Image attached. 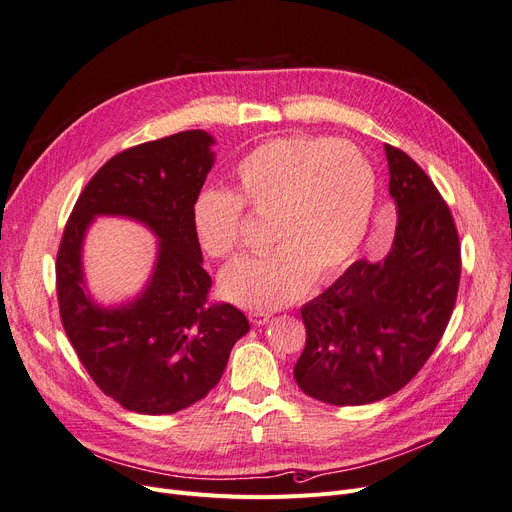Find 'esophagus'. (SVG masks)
Returning a JSON list of instances; mask_svg holds the SVG:
<instances>
[{
	"label": "esophagus",
	"instance_id": "esophagus-1",
	"mask_svg": "<svg viewBox=\"0 0 512 512\" xmlns=\"http://www.w3.org/2000/svg\"><path fill=\"white\" fill-rule=\"evenodd\" d=\"M270 317H272L270 311H249V319L255 326H265L267 321H270Z\"/></svg>",
	"mask_w": 512,
	"mask_h": 512
}]
</instances>
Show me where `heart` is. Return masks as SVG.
Returning <instances> with one entry per match:
<instances>
[{"label": "heart", "instance_id": "1", "mask_svg": "<svg viewBox=\"0 0 512 512\" xmlns=\"http://www.w3.org/2000/svg\"><path fill=\"white\" fill-rule=\"evenodd\" d=\"M232 176L234 193L211 188L193 205L201 249L213 259L245 249V207L272 220L278 247L230 265L220 280L226 299L278 309L351 265L378 199V178L359 147L326 137L272 139L242 157Z\"/></svg>", "mask_w": 512, "mask_h": 512}]
</instances>
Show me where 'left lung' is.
Returning <instances> with one entry per match:
<instances>
[{"instance_id":"obj_1","label":"left lung","mask_w":512,"mask_h":512,"mask_svg":"<svg viewBox=\"0 0 512 512\" xmlns=\"http://www.w3.org/2000/svg\"><path fill=\"white\" fill-rule=\"evenodd\" d=\"M384 149L398 215L388 255L355 261L301 309L307 342L294 380L336 407L405 388L436 351L461 282V242L446 201L413 157Z\"/></svg>"}]
</instances>
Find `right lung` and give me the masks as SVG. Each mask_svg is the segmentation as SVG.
Listing matches in <instances>:
<instances>
[{
    "label": "right lung",
    "mask_w": 512,
    "mask_h": 512,
    "mask_svg": "<svg viewBox=\"0 0 512 512\" xmlns=\"http://www.w3.org/2000/svg\"><path fill=\"white\" fill-rule=\"evenodd\" d=\"M205 130L130 147L97 170L66 222L56 259L62 326L97 388L128 411L170 415L195 405L226 369L249 319L230 303H207L193 205L213 166ZM95 214H126L160 238L150 286L118 310L84 292L79 249Z\"/></svg>",
    "instance_id": "obj_1"
}]
</instances>
